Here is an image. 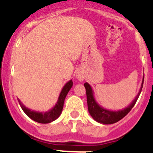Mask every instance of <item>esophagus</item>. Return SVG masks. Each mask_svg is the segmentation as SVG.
Instances as JSON below:
<instances>
[{
    "label": "esophagus",
    "mask_w": 153,
    "mask_h": 153,
    "mask_svg": "<svg viewBox=\"0 0 153 153\" xmlns=\"http://www.w3.org/2000/svg\"><path fill=\"white\" fill-rule=\"evenodd\" d=\"M76 78L79 81H83L85 78V75L83 73V71L81 70H77L76 74Z\"/></svg>",
    "instance_id": "1"
}]
</instances>
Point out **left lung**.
I'll use <instances>...</instances> for the list:
<instances>
[{
	"label": "left lung",
	"instance_id": "8db88e82",
	"mask_svg": "<svg viewBox=\"0 0 153 153\" xmlns=\"http://www.w3.org/2000/svg\"><path fill=\"white\" fill-rule=\"evenodd\" d=\"M143 81H144V76H143V81H142L141 87H140V91L138 93L136 98L132 101V102L127 107L120 109V110H117V111H115V110L113 111V110L106 109L102 107V106H100L98 102L96 101L95 98H94L93 90L92 89L91 86L88 83H85L84 86L86 88L87 106H88V111L90 113V116L97 122L100 123L102 124H113L118 122L120 120H122L125 116H126L129 113V112L130 111L132 108L136 104L138 98L140 97V93L142 91Z\"/></svg>",
	"mask_w": 153,
	"mask_h": 153
}]
</instances>
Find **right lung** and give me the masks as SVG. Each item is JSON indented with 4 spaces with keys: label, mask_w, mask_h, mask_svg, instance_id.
I'll use <instances>...</instances> for the list:
<instances>
[{
    "label": "right lung",
    "mask_w": 153,
    "mask_h": 153,
    "mask_svg": "<svg viewBox=\"0 0 153 153\" xmlns=\"http://www.w3.org/2000/svg\"><path fill=\"white\" fill-rule=\"evenodd\" d=\"M72 86L73 81L72 79H70V81H68L64 85V86L62 89L61 92L60 93V96L58 97L57 102L55 104V106L52 109L48 110V111L45 112V113L31 110L29 108H27L26 106H24V104L18 99L19 104H20V106L22 108L23 111L26 113L27 116L28 117H30L31 120H33L35 122L40 123H51L53 121L56 120L60 116V114L62 113V110H63L65 98L67 97V93L70 91Z\"/></svg>",
    "instance_id": "add662e5"
}]
</instances>
